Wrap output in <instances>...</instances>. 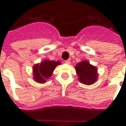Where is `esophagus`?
<instances>
[{
	"label": "esophagus",
	"mask_w": 126,
	"mask_h": 126,
	"mask_svg": "<svg viewBox=\"0 0 126 126\" xmlns=\"http://www.w3.org/2000/svg\"><path fill=\"white\" fill-rule=\"evenodd\" d=\"M65 63H67V64H69L71 63V61H70V59H67V60L65 61Z\"/></svg>",
	"instance_id": "obj_1"
}]
</instances>
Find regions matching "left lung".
Returning <instances> with one entry per match:
<instances>
[{
	"mask_svg": "<svg viewBox=\"0 0 126 126\" xmlns=\"http://www.w3.org/2000/svg\"><path fill=\"white\" fill-rule=\"evenodd\" d=\"M76 69L79 80L84 84H94L97 79L98 74L96 68L90 65L88 61H82L76 66Z\"/></svg>",
	"mask_w": 126,
	"mask_h": 126,
	"instance_id": "8db88e82",
	"label": "left lung"
}]
</instances>
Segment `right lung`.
<instances>
[{
    "label": "right lung",
    "instance_id": "add662e5",
    "mask_svg": "<svg viewBox=\"0 0 126 126\" xmlns=\"http://www.w3.org/2000/svg\"><path fill=\"white\" fill-rule=\"evenodd\" d=\"M61 64L60 61L45 60L40 65L37 64L33 67V78L35 81L39 83L46 82V79L52 76L55 67Z\"/></svg>",
    "mask_w": 126,
    "mask_h": 126
}]
</instances>
